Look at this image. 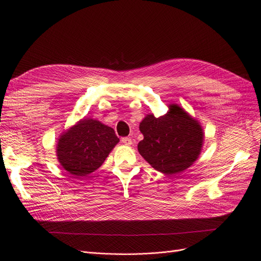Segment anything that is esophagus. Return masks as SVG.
<instances>
[{
  "label": "esophagus",
  "mask_w": 261,
  "mask_h": 261,
  "mask_svg": "<svg viewBox=\"0 0 261 261\" xmlns=\"http://www.w3.org/2000/svg\"><path fill=\"white\" fill-rule=\"evenodd\" d=\"M121 143L124 144V145H131L132 140L130 138H122L121 139Z\"/></svg>",
  "instance_id": "1"
}]
</instances>
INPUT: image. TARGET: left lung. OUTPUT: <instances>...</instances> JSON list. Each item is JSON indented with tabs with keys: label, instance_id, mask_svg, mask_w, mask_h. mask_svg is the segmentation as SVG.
Masks as SVG:
<instances>
[{
	"label": "left lung",
	"instance_id": "8db88e82",
	"mask_svg": "<svg viewBox=\"0 0 261 261\" xmlns=\"http://www.w3.org/2000/svg\"><path fill=\"white\" fill-rule=\"evenodd\" d=\"M144 139L139 143L141 156L165 174L189 168L200 155L204 134L199 122L176 104L156 118L147 115L140 123Z\"/></svg>",
	"mask_w": 261,
	"mask_h": 261
}]
</instances>
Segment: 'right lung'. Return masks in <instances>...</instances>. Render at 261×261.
I'll list each match as a JSON object with an SVG mask.
<instances>
[{"mask_svg":"<svg viewBox=\"0 0 261 261\" xmlns=\"http://www.w3.org/2000/svg\"><path fill=\"white\" fill-rule=\"evenodd\" d=\"M118 142L111 127L94 119H82L59 139L58 160L69 174L80 178L99 169Z\"/></svg>","mask_w":261,"mask_h":261,"instance_id":"1","label":"right lung"}]
</instances>
